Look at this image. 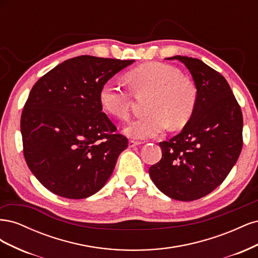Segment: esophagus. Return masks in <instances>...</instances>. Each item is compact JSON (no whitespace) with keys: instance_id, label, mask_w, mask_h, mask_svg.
<instances>
[{"instance_id":"34e87169","label":"esophagus","mask_w":258,"mask_h":258,"mask_svg":"<svg viewBox=\"0 0 258 258\" xmlns=\"http://www.w3.org/2000/svg\"><path fill=\"white\" fill-rule=\"evenodd\" d=\"M140 144H141V143L138 142V141H134V140H130V141L128 142L129 147H135V146H138V145H140Z\"/></svg>"}]
</instances>
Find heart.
I'll return each mask as SVG.
<instances>
[{
  "label": "heart",
  "instance_id": "obj_1",
  "mask_svg": "<svg viewBox=\"0 0 258 258\" xmlns=\"http://www.w3.org/2000/svg\"><path fill=\"white\" fill-rule=\"evenodd\" d=\"M132 90L137 95L150 93V115L130 120L123 134L132 139H148L160 135L168 124L181 129L192 117L197 106L198 93L192 82L173 66L151 62L140 66L127 74ZM99 102L107 114L123 118L132 103L129 92L118 83L105 82L99 90Z\"/></svg>",
  "mask_w": 258,
  "mask_h": 258
}]
</instances>
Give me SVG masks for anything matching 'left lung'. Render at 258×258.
I'll return each mask as SVG.
<instances>
[{"label": "left lung", "instance_id": "8db88e82", "mask_svg": "<svg viewBox=\"0 0 258 258\" xmlns=\"http://www.w3.org/2000/svg\"><path fill=\"white\" fill-rule=\"evenodd\" d=\"M196 86V110L183 130L159 143L162 158L150 168L153 183L166 196L192 201L220 186L242 150L241 108L225 77L196 58L174 56Z\"/></svg>", "mask_w": 258, "mask_h": 258}]
</instances>
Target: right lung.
<instances>
[{
  "label": "right lung",
  "mask_w": 258,
  "mask_h": 258,
  "mask_svg": "<svg viewBox=\"0 0 258 258\" xmlns=\"http://www.w3.org/2000/svg\"><path fill=\"white\" fill-rule=\"evenodd\" d=\"M134 62L75 57L53 68L31 89L20 121L23 155L31 172L51 192L87 198L111 177L128 140L114 134L99 90Z\"/></svg>",
  "instance_id": "right-lung-1"
}]
</instances>
